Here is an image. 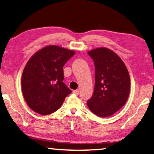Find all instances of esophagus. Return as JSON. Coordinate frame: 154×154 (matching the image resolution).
I'll return each instance as SVG.
<instances>
[{
    "label": "esophagus",
    "instance_id": "34e87169",
    "mask_svg": "<svg viewBox=\"0 0 154 154\" xmlns=\"http://www.w3.org/2000/svg\"><path fill=\"white\" fill-rule=\"evenodd\" d=\"M72 92H73V93H74L75 94L78 95V94H79V90H73Z\"/></svg>",
    "mask_w": 154,
    "mask_h": 154
}]
</instances>
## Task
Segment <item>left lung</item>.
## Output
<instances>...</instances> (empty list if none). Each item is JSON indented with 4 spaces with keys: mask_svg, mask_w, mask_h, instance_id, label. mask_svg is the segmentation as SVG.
<instances>
[{
    "mask_svg": "<svg viewBox=\"0 0 154 154\" xmlns=\"http://www.w3.org/2000/svg\"><path fill=\"white\" fill-rule=\"evenodd\" d=\"M95 66V84L89 109L97 116L108 117L125 104L130 90L128 70L120 57L107 48L88 52Z\"/></svg>",
    "mask_w": 154,
    "mask_h": 154,
    "instance_id": "obj_1",
    "label": "left lung"
}]
</instances>
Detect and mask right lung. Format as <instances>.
<instances>
[{"instance_id": "right-lung-1", "label": "right lung", "mask_w": 154, "mask_h": 154, "mask_svg": "<svg viewBox=\"0 0 154 154\" xmlns=\"http://www.w3.org/2000/svg\"><path fill=\"white\" fill-rule=\"evenodd\" d=\"M74 51L50 45L39 50L24 67L21 84L24 98L31 109L42 115L57 111L71 90L63 82V66Z\"/></svg>"}]
</instances>
